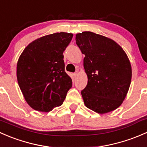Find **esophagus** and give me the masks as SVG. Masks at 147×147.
<instances>
[{
    "label": "esophagus",
    "mask_w": 147,
    "mask_h": 147,
    "mask_svg": "<svg viewBox=\"0 0 147 147\" xmlns=\"http://www.w3.org/2000/svg\"><path fill=\"white\" fill-rule=\"evenodd\" d=\"M73 75H74V77H75V78H78V72H75V73L73 74Z\"/></svg>",
    "instance_id": "34e87169"
}]
</instances>
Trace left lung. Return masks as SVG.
I'll return each mask as SVG.
<instances>
[{
  "mask_svg": "<svg viewBox=\"0 0 147 147\" xmlns=\"http://www.w3.org/2000/svg\"><path fill=\"white\" fill-rule=\"evenodd\" d=\"M75 40L85 55L83 65L87 84L81 92L84 105L99 114L115 110L131 84L128 56L115 40L90 31L76 34Z\"/></svg>",
  "mask_w": 147,
  "mask_h": 147,
  "instance_id": "1",
  "label": "left lung"
}]
</instances>
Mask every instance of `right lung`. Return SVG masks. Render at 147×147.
Returning a JSON list of instances; mask_svg holds the SVG:
<instances>
[{"label": "right lung", "instance_id": "right-lung-1", "mask_svg": "<svg viewBox=\"0 0 147 147\" xmlns=\"http://www.w3.org/2000/svg\"><path fill=\"white\" fill-rule=\"evenodd\" d=\"M72 33L60 32L45 35L28 45L17 63V80L28 105L48 112L62 105L72 81L65 72L63 52Z\"/></svg>", "mask_w": 147, "mask_h": 147}]
</instances>
